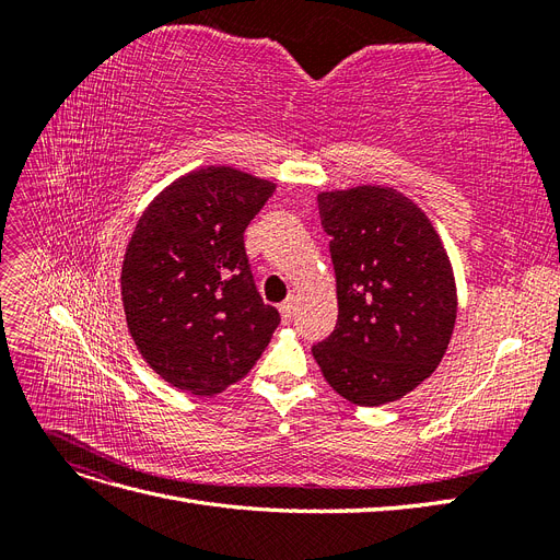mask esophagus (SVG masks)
Wrapping results in <instances>:
<instances>
[{"instance_id": "34e87169", "label": "esophagus", "mask_w": 560, "mask_h": 560, "mask_svg": "<svg viewBox=\"0 0 560 560\" xmlns=\"http://www.w3.org/2000/svg\"><path fill=\"white\" fill-rule=\"evenodd\" d=\"M294 311H296V306H294V299H287V301H282V303H280V315H282V319H284V322H290V319L294 317Z\"/></svg>"}]
</instances>
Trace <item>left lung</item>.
Returning <instances> with one entry per match:
<instances>
[{"label":"left lung","mask_w":560,"mask_h":560,"mask_svg":"<svg viewBox=\"0 0 560 560\" xmlns=\"http://www.w3.org/2000/svg\"><path fill=\"white\" fill-rule=\"evenodd\" d=\"M331 235L338 322L313 346L322 376L358 406L409 395L442 362L455 327V278L428 214L393 186L317 194Z\"/></svg>","instance_id":"left-lung-1"}]
</instances>
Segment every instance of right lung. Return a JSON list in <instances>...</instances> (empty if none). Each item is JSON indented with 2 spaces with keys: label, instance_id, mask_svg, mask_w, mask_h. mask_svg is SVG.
I'll use <instances>...</instances> for the list:
<instances>
[{
  "label": "right lung",
  "instance_id": "add662e5",
  "mask_svg": "<svg viewBox=\"0 0 560 560\" xmlns=\"http://www.w3.org/2000/svg\"><path fill=\"white\" fill-rule=\"evenodd\" d=\"M276 184L208 165L175 179L135 224L121 268L128 331L144 362L191 395L247 376L280 325L261 301L243 233Z\"/></svg>",
  "mask_w": 560,
  "mask_h": 560
}]
</instances>
